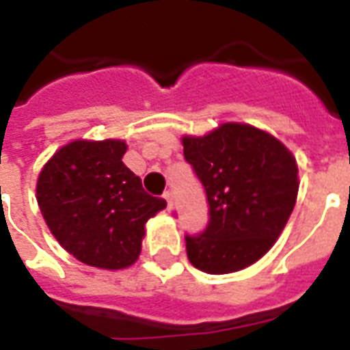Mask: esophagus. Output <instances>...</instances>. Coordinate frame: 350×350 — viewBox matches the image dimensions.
Masks as SVG:
<instances>
[{"label": "esophagus", "mask_w": 350, "mask_h": 350, "mask_svg": "<svg viewBox=\"0 0 350 350\" xmlns=\"http://www.w3.org/2000/svg\"><path fill=\"white\" fill-rule=\"evenodd\" d=\"M163 198L167 200V208L172 209V204H174V195H172V191H165V193H163Z\"/></svg>", "instance_id": "esophagus-1"}]
</instances>
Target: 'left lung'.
I'll return each mask as SVG.
<instances>
[{"label":"left lung","instance_id":"obj_1","mask_svg":"<svg viewBox=\"0 0 350 350\" xmlns=\"http://www.w3.org/2000/svg\"><path fill=\"white\" fill-rule=\"evenodd\" d=\"M183 155L206 191L208 226L185 234L189 261L209 274L252 265L273 247L295 208L297 161L265 131L222 124L204 137H183Z\"/></svg>","mask_w":350,"mask_h":350}]
</instances>
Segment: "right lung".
Segmentation results:
<instances>
[{"instance_id":"right-lung-1","label":"right lung","mask_w":350,"mask_h":350,"mask_svg":"<svg viewBox=\"0 0 350 350\" xmlns=\"http://www.w3.org/2000/svg\"><path fill=\"white\" fill-rule=\"evenodd\" d=\"M124 141H74L38 176L37 202L61 247L87 265L124 269L141 254L144 224L165 198L122 163Z\"/></svg>"}]
</instances>
